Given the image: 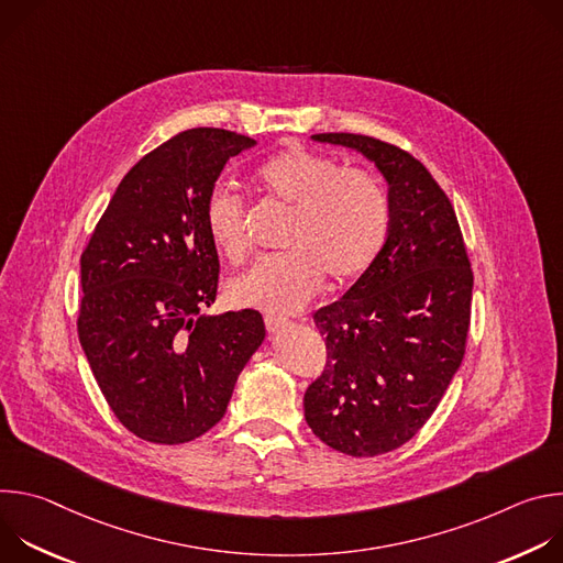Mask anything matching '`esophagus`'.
Returning <instances> with one entry per match:
<instances>
[{"instance_id":"1","label":"esophagus","mask_w":563,"mask_h":563,"mask_svg":"<svg viewBox=\"0 0 563 563\" xmlns=\"http://www.w3.org/2000/svg\"><path fill=\"white\" fill-rule=\"evenodd\" d=\"M265 325H267V330L272 332V334H278V332H283L285 328H287V320L285 318H280V316H265Z\"/></svg>"}]
</instances>
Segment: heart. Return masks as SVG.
Listing matches in <instances>:
<instances>
[{
  "mask_svg": "<svg viewBox=\"0 0 563 563\" xmlns=\"http://www.w3.org/2000/svg\"><path fill=\"white\" fill-rule=\"evenodd\" d=\"M256 183L267 198L291 209L285 235L289 254L261 258L235 276L227 289L233 305L296 313L318 294L325 276L345 285L365 274L380 254L389 233V200L374 176L294 146L267 159L256 172ZM205 229L222 258H245V202L229 187L211 191Z\"/></svg>",
  "mask_w": 563,
  "mask_h": 563,
  "instance_id": "obj_1",
  "label": "heart"
}]
</instances>
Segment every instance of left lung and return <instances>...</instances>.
I'll use <instances>...</instances> for the list:
<instances>
[{
    "label": "left lung",
    "instance_id": "obj_1",
    "mask_svg": "<svg viewBox=\"0 0 563 563\" xmlns=\"http://www.w3.org/2000/svg\"><path fill=\"white\" fill-rule=\"evenodd\" d=\"M313 142L361 153L389 187V233L372 267L313 313L328 365L305 391V421L330 448L376 456L432 417L465 352L472 269L456 213L410 153L356 133Z\"/></svg>",
    "mask_w": 563,
    "mask_h": 563
}]
</instances>
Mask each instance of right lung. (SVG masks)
Segmentation results:
<instances>
[{
	"label": "right lung",
	"instance_id": "right-lung-1",
	"mask_svg": "<svg viewBox=\"0 0 563 563\" xmlns=\"http://www.w3.org/2000/svg\"><path fill=\"white\" fill-rule=\"evenodd\" d=\"M256 140L189 129L146 153L118 185L82 254L77 334L120 423L178 445L211 430L265 341L254 309L205 313L218 254L205 207L224 165Z\"/></svg>",
	"mask_w": 563,
	"mask_h": 563
}]
</instances>
